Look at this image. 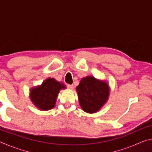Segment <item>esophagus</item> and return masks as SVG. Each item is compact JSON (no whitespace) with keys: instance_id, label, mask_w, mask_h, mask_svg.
<instances>
[{"instance_id":"esophagus-1","label":"esophagus","mask_w":152,"mask_h":152,"mask_svg":"<svg viewBox=\"0 0 152 152\" xmlns=\"http://www.w3.org/2000/svg\"><path fill=\"white\" fill-rule=\"evenodd\" d=\"M67 87H68V88L69 89L72 90L74 88V85H72V84H68V85H67Z\"/></svg>"}]
</instances>
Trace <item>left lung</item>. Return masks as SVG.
<instances>
[{"instance_id":"8db88e82","label":"left lung","mask_w":152,"mask_h":152,"mask_svg":"<svg viewBox=\"0 0 152 152\" xmlns=\"http://www.w3.org/2000/svg\"><path fill=\"white\" fill-rule=\"evenodd\" d=\"M80 105L84 111L96 113L107 102L109 95L107 83L92 76H86L81 80L76 87Z\"/></svg>"}]
</instances>
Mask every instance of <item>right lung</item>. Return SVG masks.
Segmentation results:
<instances>
[{"mask_svg":"<svg viewBox=\"0 0 152 152\" xmlns=\"http://www.w3.org/2000/svg\"><path fill=\"white\" fill-rule=\"evenodd\" d=\"M61 88H66L63 84L54 78H48L42 85L35 87L31 91V100L40 110L51 109L55 106L56 98Z\"/></svg>","mask_w":152,"mask_h":152,"instance_id":"add662e5","label":"right lung"}]
</instances>
